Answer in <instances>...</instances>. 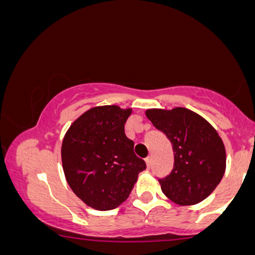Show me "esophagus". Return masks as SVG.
I'll use <instances>...</instances> for the list:
<instances>
[{"label":"esophagus","mask_w":255,"mask_h":255,"mask_svg":"<svg viewBox=\"0 0 255 255\" xmlns=\"http://www.w3.org/2000/svg\"><path fill=\"white\" fill-rule=\"evenodd\" d=\"M145 162H146V165H147V168H150V166H151V157L150 156L146 157Z\"/></svg>","instance_id":"esophagus-1"}]
</instances>
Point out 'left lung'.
<instances>
[{
    "label": "left lung",
    "instance_id": "left-lung-1",
    "mask_svg": "<svg viewBox=\"0 0 255 255\" xmlns=\"http://www.w3.org/2000/svg\"><path fill=\"white\" fill-rule=\"evenodd\" d=\"M146 118L164 133L174 151V166L158 178L162 192L178 205H194L215 191L225 171V148L206 120L186 109H148Z\"/></svg>",
    "mask_w": 255,
    "mask_h": 255
}]
</instances>
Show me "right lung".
Wrapping results in <instances>:
<instances>
[{
  "label": "right lung",
  "instance_id": "right-lung-1",
  "mask_svg": "<svg viewBox=\"0 0 255 255\" xmlns=\"http://www.w3.org/2000/svg\"><path fill=\"white\" fill-rule=\"evenodd\" d=\"M130 109L96 107L73 122L61 156L66 180L85 204L99 211L116 209L129 197L146 164L125 134Z\"/></svg>",
  "mask_w": 255,
  "mask_h": 255
}]
</instances>
